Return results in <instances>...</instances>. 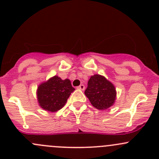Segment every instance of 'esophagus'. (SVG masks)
Listing matches in <instances>:
<instances>
[{"mask_svg": "<svg viewBox=\"0 0 159 159\" xmlns=\"http://www.w3.org/2000/svg\"><path fill=\"white\" fill-rule=\"evenodd\" d=\"M77 89H78V90H81V91H83V90L84 89V84H80L78 87H77Z\"/></svg>", "mask_w": 159, "mask_h": 159, "instance_id": "esophagus-1", "label": "esophagus"}]
</instances>
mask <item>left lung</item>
Masks as SVG:
<instances>
[{"label":"left lung","mask_w":159,"mask_h":159,"mask_svg":"<svg viewBox=\"0 0 159 159\" xmlns=\"http://www.w3.org/2000/svg\"><path fill=\"white\" fill-rule=\"evenodd\" d=\"M84 94L94 108L102 111L115 104L117 95L115 85L101 75H94L90 78Z\"/></svg>","instance_id":"obj_1"}]
</instances>
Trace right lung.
Returning <instances> with one entry per match:
<instances>
[{"instance_id": "add662e5", "label": "right lung", "mask_w": 159, "mask_h": 159, "mask_svg": "<svg viewBox=\"0 0 159 159\" xmlns=\"http://www.w3.org/2000/svg\"><path fill=\"white\" fill-rule=\"evenodd\" d=\"M69 79L54 75L38 85L37 98L39 106L47 111L55 112L63 108L70 93L75 91Z\"/></svg>"}]
</instances>
